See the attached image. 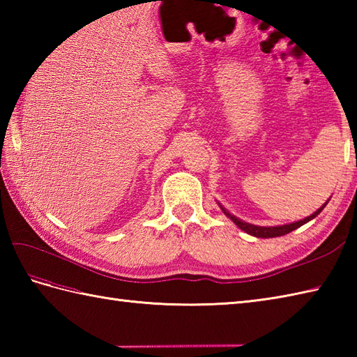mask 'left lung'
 Returning a JSON list of instances; mask_svg holds the SVG:
<instances>
[{
	"label": "left lung",
	"mask_w": 357,
	"mask_h": 357,
	"mask_svg": "<svg viewBox=\"0 0 357 357\" xmlns=\"http://www.w3.org/2000/svg\"><path fill=\"white\" fill-rule=\"evenodd\" d=\"M324 207H325V206H324ZM324 207H322V208H324ZM322 208L314 211V213H313L312 216L302 219V221L293 222V224H287V225H280V227H257V225H252V224H247V222L239 221L238 218H234L233 215H230L229 211H225L224 208H222V211H224V213H225L227 216H229V218L231 219V221H233L234 224H236V225L239 227L241 230L247 231L248 234H252V236H256V238H276V236H284V234L296 230V229H298V227L307 224L308 221H312L313 218H316L317 215L321 213Z\"/></svg>",
	"instance_id": "left-lung-1"
}]
</instances>
